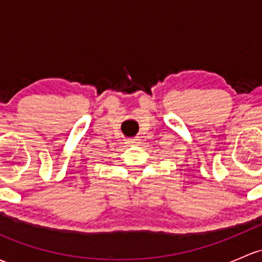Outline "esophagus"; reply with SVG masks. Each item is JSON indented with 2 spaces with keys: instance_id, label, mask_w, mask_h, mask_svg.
<instances>
[{
  "instance_id": "obj_1",
  "label": "esophagus",
  "mask_w": 262,
  "mask_h": 262,
  "mask_svg": "<svg viewBox=\"0 0 262 262\" xmlns=\"http://www.w3.org/2000/svg\"><path fill=\"white\" fill-rule=\"evenodd\" d=\"M126 144L128 145H134V144H139V139H128L126 140Z\"/></svg>"
}]
</instances>
